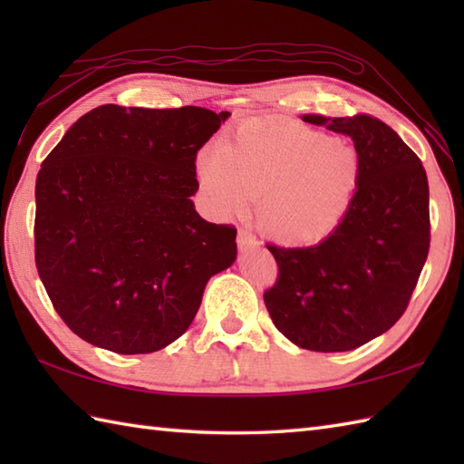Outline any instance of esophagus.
<instances>
[{"label": "esophagus", "instance_id": "1", "mask_svg": "<svg viewBox=\"0 0 464 464\" xmlns=\"http://www.w3.org/2000/svg\"><path fill=\"white\" fill-rule=\"evenodd\" d=\"M237 243H239V249H241V251L253 249V247H257V245H259L257 237H255V235H253L251 231H247V229H239Z\"/></svg>", "mask_w": 464, "mask_h": 464}]
</instances>
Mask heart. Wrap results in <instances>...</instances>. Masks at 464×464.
<instances>
[{
	"mask_svg": "<svg viewBox=\"0 0 464 464\" xmlns=\"http://www.w3.org/2000/svg\"><path fill=\"white\" fill-rule=\"evenodd\" d=\"M359 167L351 143L273 121L245 123L197 160L203 193L217 211L243 213L261 199L263 227L289 243L317 241L341 223Z\"/></svg>",
	"mask_w": 464,
	"mask_h": 464,
	"instance_id": "heart-1",
	"label": "heart"
}]
</instances>
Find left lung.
<instances>
[{
    "mask_svg": "<svg viewBox=\"0 0 464 464\" xmlns=\"http://www.w3.org/2000/svg\"><path fill=\"white\" fill-rule=\"evenodd\" d=\"M303 121L351 137L361 163L357 191L321 243L267 245L279 273L263 299L275 327L297 347L351 351L407 309L430 245L429 181L417 153L377 117L309 113Z\"/></svg>",
    "mask_w": 464,
    "mask_h": 464,
    "instance_id": "8db88e82",
    "label": "left lung"
}]
</instances>
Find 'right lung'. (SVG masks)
<instances>
[{"instance_id": "add662e5", "label": "right lung", "mask_w": 464, "mask_h": 464, "mask_svg": "<svg viewBox=\"0 0 464 464\" xmlns=\"http://www.w3.org/2000/svg\"><path fill=\"white\" fill-rule=\"evenodd\" d=\"M229 117L100 105L69 127L35 181V265L77 337L120 354L189 329L237 229L195 211L197 151Z\"/></svg>"}]
</instances>
